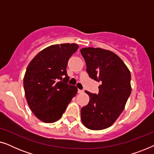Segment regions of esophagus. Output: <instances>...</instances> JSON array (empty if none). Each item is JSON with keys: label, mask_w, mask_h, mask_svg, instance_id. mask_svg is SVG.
I'll return each instance as SVG.
<instances>
[{"label": "esophagus", "mask_w": 154, "mask_h": 154, "mask_svg": "<svg viewBox=\"0 0 154 154\" xmlns=\"http://www.w3.org/2000/svg\"><path fill=\"white\" fill-rule=\"evenodd\" d=\"M78 92H79V93H83V90H78Z\"/></svg>", "instance_id": "esophagus-1"}]
</instances>
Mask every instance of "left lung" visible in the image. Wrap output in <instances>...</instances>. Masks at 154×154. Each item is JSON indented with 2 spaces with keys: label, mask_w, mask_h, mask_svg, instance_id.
<instances>
[{
  "label": "left lung",
  "mask_w": 154,
  "mask_h": 154,
  "mask_svg": "<svg viewBox=\"0 0 154 154\" xmlns=\"http://www.w3.org/2000/svg\"><path fill=\"white\" fill-rule=\"evenodd\" d=\"M89 76L100 82L99 93L86 90L88 105L81 109V121L86 128L99 130L112 125L121 115L131 93V75L117 54L102 48L81 50Z\"/></svg>",
  "instance_id": "8db88e82"
}]
</instances>
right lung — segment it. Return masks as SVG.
Segmentation results:
<instances>
[{"instance_id": "obj_1", "label": "right lung", "mask_w": 154, "mask_h": 154, "mask_svg": "<svg viewBox=\"0 0 154 154\" xmlns=\"http://www.w3.org/2000/svg\"><path fill=\"white\" fill-rule=\"evenodd\" d=\"M79 45H53L39 52L29 63L24 78L25 95L31 110L45 123L58 121L77 93L68 84L66 66Z\"/></svg>"}]
</instances>
